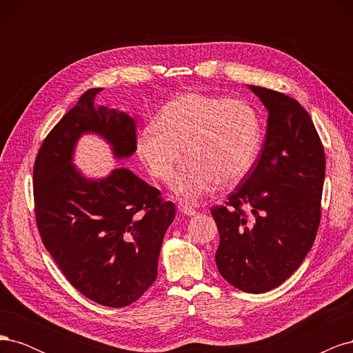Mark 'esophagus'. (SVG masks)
<instances>
[{"instance_id":"obj_1","label":"esophagus","mask_w":353,"mask_h":353,"mask_svg":"<svg viewBox=\"0 0 353 353\" xmlns=\"http://www.w3.org/2000/svg\"><path fill=\"white\" fill-rule=\"evenodd\" d=\"M178 208V210L181 212V213H184V215H187V216H194L196 215V209H193L191 206H188V205H184V203H179V205L176 206Z\"/></svg>"}]
</instances>
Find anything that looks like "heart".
<instances>
[{"label": "heart", "mask_w": 353, "mask_h": 353, "mask_svg": "<svg viewBox=\"0 0 353 353\" xmlns=\"http://www.w3.org/2000/svg\"><path fill=\"white\" fill-rule=\"evenodd\" d=\"M262 143L258 112L243 100L187 92L168 101L154 123L137 135V153L150 174L169 179L183 157L188 159L170 183L184 200L209 194L216 184H237L249 174Z\"/></svg>", "instance_id": "1"}]
</instances>
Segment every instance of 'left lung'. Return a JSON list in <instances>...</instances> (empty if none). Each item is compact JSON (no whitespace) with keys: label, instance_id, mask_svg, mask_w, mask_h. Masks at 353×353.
<instances>
[{"label":"left lung","instance_id":"8db88e82","mask_svg":"<svg viewBox=\"0 0 353 353\" xmlns=\"http://www.w3.org/2000/svg\"><path fill=\"white\" fill-rule=\"evenodd\" d=\"M249 88L268 110L262 152L227 205L210 213L219 231V274L239 290L259 294L283 284L312 248L321 219L325 154L299 101L268 88Z\"/></svg>","mask_w":353,"mask_h":353}]
</instances>
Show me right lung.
<instances>
[{
	"mask_svg": "<svg viewBox=\"0 0 353 353\" xmlns=\"http://www.w3.org/2000/svg\"><path fill=\"white\" fill-rule=\"evenodd\" d=\"M100 91L83 92L42 143L34 166L35 218L42 243L68 281L94 302L123 307L154 283L175 206L128 168L88 178L74 166L83 134L103 138L117 160L137 150L134 119L95 108Z\"/></svg>",
	"mask_w": 353,
	"mask_h": 353,
	"instance_id": "obj_1",
	"label": "right lung"
}]
</instances>
